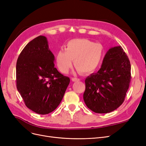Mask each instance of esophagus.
Here are the masks:
<instances>
[{"mask_svg":"<svg viewBox=\"0 0 146 146\" xmlns=\"http://www.w3.org/2000/svg\"><path fill=\"white\" fill-rule=\"evenodd\" d=\"M72 81L73 82H76V81H79V79L77 78H72Z\"/></svg>","mask_w":146,"mask_h":146,"instance_id":"1","label":"esophagus"}]
</instances>
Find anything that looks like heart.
Segmentation results:
<instances>
[{
	"label": "heart",
	"mask_w": 146,
	"mask_h": 146,
	"mask_svg": "<svg viewBox=\"0 0 146 146\" xmlns=\"http://www.w3.org/2000/svg\"><path fill=\"white\" fill-rule=\"evenodd\" d=\"M103 56L101 44L86 39H74L68 41L65 50H59L56 60L60 71L67 73L71 68L74 60L75 67L79 72L89 74L100 66Z\"/></svg>",
	"instance_id": "1"
}]
</instances>
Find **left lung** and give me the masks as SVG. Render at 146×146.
<instances>
[{"label":"left lung","instance_id":"1","mask_svg":"<svg viewBox=\"0 0 146 146\" xmlns=\"http://www.w3.org/2000/svg\"><path fill=\"white\" fill-rule=\"evenodd\" d=\"M130 71L129 59L121 46L108 50L99 71L86 79L83 98L88 109L107 113L118 108L129 87Z\"/></svg>","mask_w":146,"mask_h":146}]
</instances>
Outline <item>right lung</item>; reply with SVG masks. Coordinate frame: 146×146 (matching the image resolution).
Here are the masks:
<instances>
[{"mask_svg": "<svg viewBox=\"0 0 146 146\" xmlns=\"http://www.w3.org/2000/svg\"><path fill=\"white\" fill-rule=\"evenodd\" d=\"M46 37L39 36L23 49L16 63V86L26 106L46 115L59 105L70 78L54 67Z\"/></svg>", "mask_w": 146, "mask_h": 146, "instance_id": "obj_1", "label": "right lung"}]
</instances>
